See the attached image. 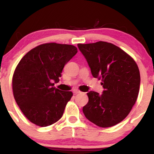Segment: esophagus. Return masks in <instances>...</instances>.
Here are the masks:
<instances>
[{
    "mask_svg": "<svg viewBox=\"0 0 154 154\" xmlns=\"http://www.w3.org/2000/svg\"><path fill=\"white\" fill-rule=\"evenodd\" d=\"M73 93H75V94H78V93H81V91H79V90H77V89H75L73 91Z\"/></svg>",
    "mask_w": 154,
    "mask_h": 154,
    "instance_id": "obj_1",
    "label": "esophagus"
}]
</instances>
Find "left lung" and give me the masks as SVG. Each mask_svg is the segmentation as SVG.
Returning <instances> with one entry per match:
<instances>
[{
	"label": "left lung",
	"mask_w": 154,
	"mask_h": 154,
	"mask_svg": "<svg viewBox=\"0 0 154 154\" xmlns=\"http://www.w3.org/2000/svg\"><path fill=\"white\" fill-rule=\"evenodd\" d=\"M95 78L101 79L104 91L87 93L82 111L87 119L100 128H110L126 118L135 103L140 75L130 55L114 44L99 41L77 45Z\"/></svg>",
	"instance_id": "obj_1"
}]
</instances>
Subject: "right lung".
Returning a JSON list of instances; mask_svg holds the SVG:
<instances>
[{
  "mask_svg": "<svg viewBox=\"0 0 154 154\" xmlns=\"http://www.w3.org/2000/svg\"><path fill=\"white\" fill-rule=\"evenodd\" d=\"M77 53L75 45L44 43L20 60L14 72L12 89L17 105L32 123L47 127L63 116L73 93L54 87V82H59L64 65Z\"/></svg>",
  "mask_w": 154,
  "mask_h": 154,
  "instance_id": "right-lung-1",
  "label": "right lung"
}]
</instances>
